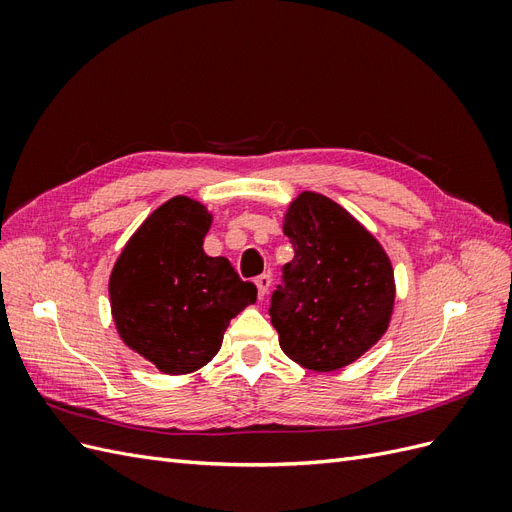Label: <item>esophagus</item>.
Returning <instances> with one entry per match:
<instances>
[{
    "instance_id": "obj_1",
    "label": "esophagus",
    "mask_w": 512,
    "mask_h": 512,
    "mask_svg": "<svg viewBox=\"0 0 512 512\" xmlns=\"http://www.w3.org/2000/svg\"><path fill=\"white\" fill-rule=\"evenodd\" d=\"M271 275L269 273H262V275H258L256 277V286H258V297L262 299L265 297V294L269 292V288H271Z\"/></svg>"
}]
</instances>
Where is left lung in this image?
<instances>
[{
    "mask_svg": "<svg viewBox=\"0 0 512 512\" xmlns=\"http://www.w3.org/2000/svg\"><path fill=\"white\" fill-rule=\"evenodd\" d=\"M284 235L294 258L282 267L269 305L282 350L316 371L356 361L389 327V258L344 207L314 192L290 205Z\"/></svg>",
    "mask_w": 512,
    "mask_h": 512,
    "instance_id": "obj_1",
    "label": "left lung"
}]
</instances>
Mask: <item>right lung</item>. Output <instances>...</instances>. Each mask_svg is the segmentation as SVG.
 <instances>
[{"mask_svg": "<svg viewBox=\"0 0 512 512\" xmlns=\"http://www.w3.org/2000/svg\"><path fill=\"white\" fill-rule=\"evenodd\" d=\"M207 209L175 196L138 228L108 282L123 342L164 374H188L218 354L228 322L256 301L224 256H207Z\"/></svg>", "mask_w": 512, "mask_h": 512, "instance_id": "add662e5", "label": "right lung"}]
</instances>
